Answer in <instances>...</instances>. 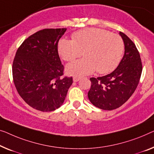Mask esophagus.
I'll return each instance as SVG.
<instances>
[{"label":"esophagus","mask_w":154,"mask_h":154,"mask_svg":"<svg viewBox=\"0 0 154 154\" xmlns=\"http://www.w3.org/2000/svg\"><path fill=\"white\" fill-rule=\"evenodd\" d=\"M80 79H81V77H80L75 76V77H73V81L75 82H78V81H79Z\"/></svg>","instance_id":"esophagus-1"}]
</instances>
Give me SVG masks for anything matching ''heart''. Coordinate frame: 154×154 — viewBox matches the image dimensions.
<instances>
[{"label":"heart","instance_id":"1","mask_svg":"<svg viewBox=\"0 0 154 154\" xmlns=\"http://www.w3.org/2000/svg\"><path fill=\"white\" fill-rule=\"evenodd\" d=\"M72 40L61 39L59 42V54L69 64L67 72L73 75H86L96 72L106 74L118 65L124 51V42L120 36L104 29L88 27L75 32Z\"/></svg>","mask_w":154,"mask_h":154}]
</instances>
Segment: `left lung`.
<instances>
[{"instance_id": "left-lung-1", "label": "left lung", "mask_w": 154, "mask_h": 154, "mask_svg": "<svg viewBox=\"0 0 154 154\" xmlns=\"http://www.w3.org/2000/svg\"><path fill=\"white\" fill-rule=\"evenodd\" d=\"M125 43V54L113 72L103 77H91L88 93L94 106L111 111L125 104L133 95L139 84L143 64L135 43L120 32Z\"/></svg>"}]
</instances>
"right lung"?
Returning a JSON list of instances; mask_svg holds the SVG:
<instances>
[{
    "label": "right lung",
    "instance_id": "right-lung-1",
    "mask_svg": "<svg viewBox=\"0 0 154 154\" xmlns=\"http://www.w3.org/2000/svg\"><path fill=\"white\" fill-rule=\"evenodd\" d=\"M66 28L43 29L27 38L18 48L12 64L14 86L21 98L38 111L60 107L72 84L63 75L58 43Z\"/></svg>",
    "mask_w": 154,
    "mask_h": 154
}]
</instances>
